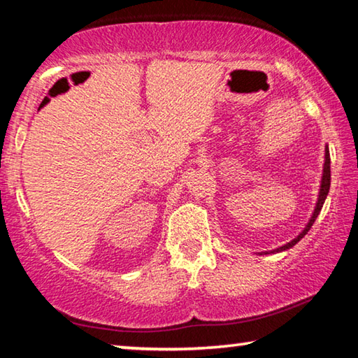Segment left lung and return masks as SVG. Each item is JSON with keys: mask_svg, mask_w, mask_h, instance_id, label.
Here are the masks:
<instances>
[{"mask_svg": "<svg viewBox=\"0 0 358 358\" xmlns=\"http://www.w3.org/2000/svg\"><path fill=\"white\" fill-rule=\"evenodd\" d=\"M324 157H325V159H324V167H322V177H320V186H319L317 201H316V205H314V210H313V213H311V217H310V220H308L306 226L303 227L301 232L296 235L295 238L287 241L286 245H282V246L276 248V250H271V251L257 252L259 256H265V254H276V252H282V251L290 250V248H294L296 243H299V241L308 234V230L311 229L314 221H316V217L320 213V210H322V207H324V202H325L327 196H329V189H330V151H329V145H325V155H324Z\"/></svg>", "mask_w": 358, "mask_h": 358, "instance_id": "obj_1", "label": "left lung"}]
</instances>
